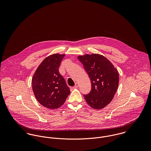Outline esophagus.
Listing matches in <instances>:
<instances>
[{"label":"esophagus","instance_id":"1","mask_svg":"<svg viewBox=\"0 0 151 151\" xmlns=\"http://www.w3.org/2000/svg\"><path fill=\"white\" fill-rule=\"evenodd\" d=\"M78 87V83H76V85L74 86L73 88H74V89H76V88H77Z\"/></svg>","mask_w":151,"mask_h":151}]
</instances>
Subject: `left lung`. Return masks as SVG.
Wrapping results in <instances>:
<instances>
[{
    "label": "left lung",
    "mask_w": 151,
    "mask_h": 151,
    "mask_svg": "<svg viewBox=\"0 0 151 151\" xmlns=\"http://www.w3.org/2000/svg\"><path fill=\"white\" fill-rule=\"evenodd\" d=\"M89 76L91 91L84 95L86 103L93 109L105 108L112 101L118 88L119 72L103 55L97 53L78 56Z\"/></svg>",
    "instance_id": "obj_1"
}]
</instances>
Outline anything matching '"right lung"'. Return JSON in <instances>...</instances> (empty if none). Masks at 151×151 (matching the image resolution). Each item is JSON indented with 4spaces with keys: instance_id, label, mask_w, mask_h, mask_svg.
I'll use <instances>...</instances> for the list:
<instances>
[{
    "instance_id": "obj_1",
    "label": "right lung",
    "mask_w": 151,
    "mask_h": 151,
    "mask_svg": "<svg viewBox=\"0 0 151 151\" xmlns=\"http://www.w3.org/2000/svg\"><path fill=\"white\" fill-rule=\"evenodd\" d=\"M65 54L54 53L38 65L32 78V88L36 99L45 108L57 109L62 106L70 93L59 67Z\"/></svg>"
}]
</instances>
